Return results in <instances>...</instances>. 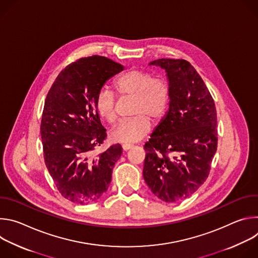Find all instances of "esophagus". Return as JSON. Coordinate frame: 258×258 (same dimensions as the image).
Listing matches in <instances>:
<instances>
[{
	"instance_id": "1",
	"label": "esophagus",
	"mask_w": 258,
	"mask_h": 258,
	"mask_svg": "<svg viewBox=\"0 0 258 258\" xmlns=\"http://www.w3.org/2000/svg\"><path fill=\"white\" fill-rule=\"evenodd\" d=\"M132 147H133L132 144H123L122 145V149H123V151H127V150H130L132 148Z\"/></svg>"
}]
</instances>
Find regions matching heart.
<instances>
[{
	"label": "heart",
	"instance_id": "b5f03b06",
	"mask_svg": "<svg viewBox=\"0 0 258 258\" xmlns=\"http://www.w3.org/2000/svg\"><path fill=\"white\" fill-rule=\"evenodd\" d=\"M114 89L120 98H133L132 118L119 121L110 133L112 141L133 144L149 134L151 121L159 122L165 115L170 101V86L166 79L154 77L150 71L131 69L114 81ZM97 113L106 121L116 118V98L109 90H101L95 99Z\"/></svg>",
	"mask_w": 258,
	"mask_h": 258
}]
</instances>
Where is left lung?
Wrapping results in <instances>:
<instances>
[{
    "label": "left lung",
    "mask_w": 258,
    "mask_h": 258,
    "mask_svg": "<svg viewBox=\"0 0 258 258\" xmlns=\"http://www.w3.org/2000/svg\"><path fill=\"white\" fill-rule=\"evenodd\" d=\"M170 86L169 110L144 146L143 175L164 202L194 194L208 177L217 148L216 109L203 80L183 59H158Z\"/></svg>",
    "instance_id": "left-lung-1"
}]
</instances>
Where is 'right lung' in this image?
<instances>
[{
  "mask_svg": "<svg viewBox=\"0 0 258 258\" xmlns=\"http://www.w3.org/2000/svg\"><path fill=\"white\" fill-rule=\"evenodd\" d=\"M123 68L103 56L80 58L59 73L47 95L41 122L44 159L59 193L71 202L99 200L122 153L115 144L93 154L107 137L95 108L96 96Z\"/></svg>",
  "mask_w": 258,
  "mask_h": 258,
  "instance_id": "right-lung-1",
  "label": "right lung"
}]
</instances>
